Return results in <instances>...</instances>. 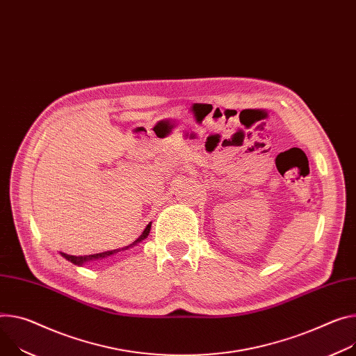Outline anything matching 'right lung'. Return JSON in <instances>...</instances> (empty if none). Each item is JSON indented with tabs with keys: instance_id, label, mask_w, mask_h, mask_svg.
Segmentation results:
<instances>
[{
	"instance_id": "add662e5",
	"label": "right lung",
	"mask_w": 356,
	"mask_h": 356,
	"mask_svg": "<svg viewBox=\"0 0 356 356\" xmlns=\"http://www.w3.org/2000/svg\"><path fill=\"white\" fill-rule=\"evenodd\" d=\"M150 227H152V222H149V224L146 225V229H145L143 233L139 236V238H136L132 244H129V245H126V247H123V248H116V250H112V251L98 252V254H92V255H68V254H65V252H60V255H62L63 258H65V260L71 261L72 264L82 267L83 264H86V263H89V261L102 260V258L111 257V255H113V254H116V252H119V251H124V250H129V248H132V247L138 245V244L142 243L145 238H147V236H149V233H150Z\"/></svg>"
}]
</instances>
